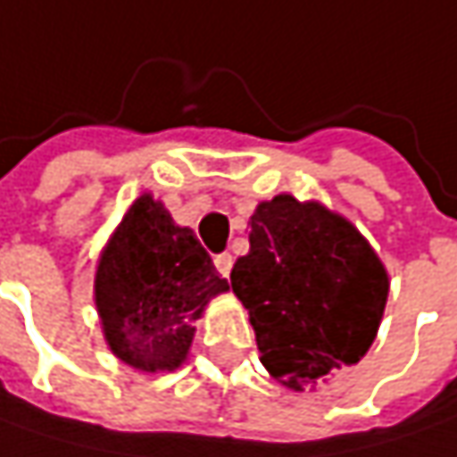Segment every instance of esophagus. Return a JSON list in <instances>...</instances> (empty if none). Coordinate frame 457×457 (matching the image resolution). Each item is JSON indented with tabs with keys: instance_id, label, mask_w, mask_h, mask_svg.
Instances as JSON below:
<instances>
[{
	"instance_id": "1",
	"label": "esophagus",
	"mask_w": 457,
	"mask_h": 457,
	"mask_svg": "<svg viewBox=\"0 0 457 457\" xmlns=\"http://www.w3.org/2000/svg\"><path fill=\"white\" fill-rule=\"evenodd\" d=\"M214 267H217V271H220L222 277H229V271H232V256H229V253H220V256L214 259Z\"/></svg>"
}]
</instances>
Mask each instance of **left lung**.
Listing matches in <instances>:
<instances>
[{"instance_id":"obj_1","label":"left lung","mask_w":457,"mask_h":457,"mask_svg":"<svg viewBox=\"0 0 457 457\" xmlns=\"http://www.w3.org/2000/svg\"><path fill=\"white\" fill-rule=\"evenodd\" d=\"M248 240L229 285L271 377L303 393L358 363L379 332L390 274L351 220L279 193L251 214Z\"/></svg>"}]
</instances>
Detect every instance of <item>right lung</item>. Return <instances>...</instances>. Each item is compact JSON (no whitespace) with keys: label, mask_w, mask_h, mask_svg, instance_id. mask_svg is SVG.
I'll return each mask as SVG.
<instances>
[{"label":"right lung","mask_w":457,"mask_h":457,"mask_svg":"<svg viewBox=\"0 0 457 457\" xmlns=\"http://www.w3.org/2000/svg\"><path fill=\"white\" fill-rule=\"evenodd\" d=\"M228 290L195 232L151 193L138 195L109 235L94 277L106 348L144 374L180 369L195 321Z\"/></svg>","instance_id":"obj_1"}]
</instances>
